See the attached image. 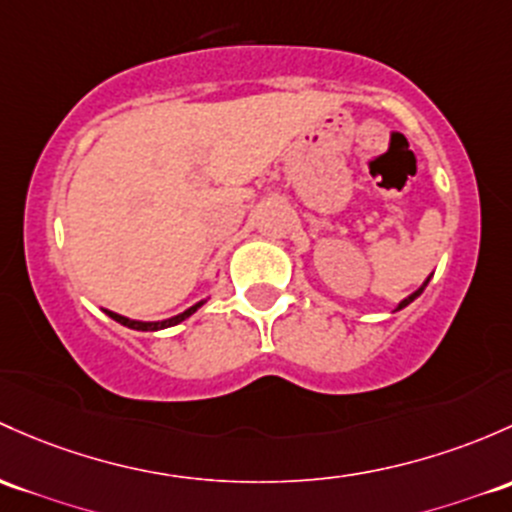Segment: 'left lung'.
<instances>
[{
	"mask_svg": "<svg viewBox=\"0 0 512 512\" xmlns=\"http://www.w3.org/2000/svg\"><path fill=\"white\" fill-rule=\"evenodd\" d=\"M429 279H432V274H429V277H427V279H424V282H422V284H419V287H417V289H414V292L410 294V297H405V299H402V301H400V304H397V306H395V311L405 309V306H407V304H412V301H414V299H417V297H419V294H422V292H424V287H427V284H429Z\"/></svg>",
	"mask_w": 512,
	"mask_h": 512,
	"instance_id": "left-lung-1",
	"label": "left lung"
}]
</instances>
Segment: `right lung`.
Here are the masks:
<instances>
[{"label":"right lung","mask_w":512,"mask_h":512,"mask_svg":"<svg viewBox=\"0 0 512 512\" xmlns=\"http://www.w3.org/2000/svg\"><path fill=\"white\" fill-rule=\"evenodd\" d=\"M206 301L208 299L196 301V304L188 306L186 311H181V314L171 316V319H164V321H137V319H127V316H122V314H115V311H110V309H102V311H105V314L110 316V319H115L117 324H122V326H127V328H134V331H161V328H171V326L181 324V321H186L188 316L196 314V311L201 309V306L206 304Z\"/></svg>","instance_id":"add662e5"}]
</instances>
